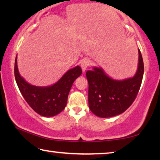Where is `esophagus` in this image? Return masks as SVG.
Masks as SVG:
<instances>
[{
    "label": "esophagus",
    "mask_w": 160,
    "mask_h": 160,
    "mask_svg": "<svg viewBox=\"0 0 160 160\" xmlns=\"http://www.w3.org/2000/svg\"><path fill=\"white\" fill-rule=\"evenodd\" d=\"M90 65V61L88 60V59H86V60H84L82 63H81V68H82V71L85 72L87 70V68L89 67Z\"/></svg>",
    "instance_id": "34e87169"
}]
</instances>
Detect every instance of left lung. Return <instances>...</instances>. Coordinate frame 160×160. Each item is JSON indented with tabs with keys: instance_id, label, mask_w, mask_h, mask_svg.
<instances>
[{
	"instance_id": "1",
	"label": "left lung",
	"mask_w": 160,
	"mask_h": 160,
	"mask_svg": "<svg viewBox=\"0 0 160 160\" xmlns=\"http://www.w3.org/2000/svg\"><path fill=\"white\" fill-rule=\"evenodd\" d=\"M144 65L138 49V63L133 77L115 80L102 68L93 67L86 72L89 84L88 102L92 112L101 118H109L122 113L131 106L141 85Z\"/></svg>"
}]
</instances>
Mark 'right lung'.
<instances>
[{
    "instance_id": "right-lung-1",
    "label": "right lung",
    "mask_w": 160,
    "mask_h": 160,
    "mask_svg": "<svg viewBox=\"0 0 160 160\" xmlns=\"http://www.w3.org/2000/svg\"><path fill=\"white\" fill-rule=\"evenodd\" d=\"M82 74L79 66L70 69L53 85L34 86L21 76L18 68L17 56L15 62V78L22 95L34 111L44 117L58 114L66 107L69 92L74 81Z\"/></svg>"
}]
</instances>
